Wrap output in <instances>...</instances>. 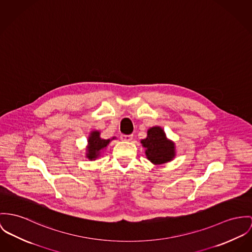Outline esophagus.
<instances>
[{
    "mask_svg": "<svg viewBox=\"0 0 252 252\" xmlns=\"http://www.w3.org/2000/svg\"><path fill=\"white\" fill-rule=\"evenodd\" d=\"M132 137H133V135H126V134H122L121 135V140L122 141H124V142H129V141H131L132 140Z\"/></svg>",
    "mask_w": 252,
    "mask_h": 252,
    "instance_id": "obj_1",
    "label": "esophagus"
}]
</instances>
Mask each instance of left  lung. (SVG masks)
Returning a JSON list of instances; mask_svg holds the SVG:
<instances>
[{
  "label": "left lung",
  "mask_w": 252,
  "mask_h": 252,
  "mask_svg": "<svg viewBox=\"0 0 252 252\" xmlns=\"http://www.w3.org/2000/svg\"><path fill=\"white\" fill-rule=\"evenodd\" d=\"M146 149L147 159L155 165H161L172 161L175 157V144L168 139L164 129L158 126L148 129L147 137L141 140Z\"/></svg>",
  "instance_id": "8db88e82"
}]
</instances>
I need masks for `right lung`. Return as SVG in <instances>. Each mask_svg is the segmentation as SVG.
<instances>
[{
    "label": "right lung",
    "instance_id": "right-lung-1",
    "mask_svg": "<svg viewBox=\"0 0 252 252\" xmlns=\"http://www.w3.org/2000/svg\"><path fill=\"white\" fill-rule=\"evenodd\" d=\"M114 139H116V137H112L111 139H102L100 138V132L98 130H92L87 139L88 146L86 149V158L90 161L96 160L100 155L101 151L105 150L109 143Z\"/></svg>",
    "mask_w": 252,
    "mask_h": 252
}]
</instances>
